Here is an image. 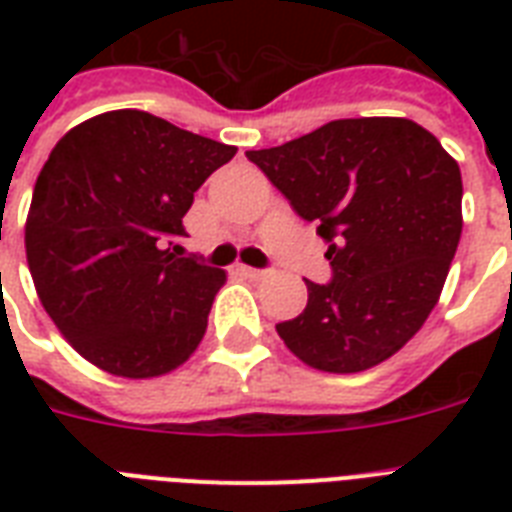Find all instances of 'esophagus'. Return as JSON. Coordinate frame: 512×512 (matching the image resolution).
Returning <instances> with one entry per match:
<instances>
[{"instance_id":"obj_1","label":"esophagus","mask_w":512,"mask_h":512,"mask_svg":"<svg viewBox=\"0 0 512 512\" xmlns=\"http://www.w3.org/2000/svg\"><path fill=\"white\" fill-rule=\"evenodd\" d=\"M239 271L244 273L247 279H252V281H263L265 276H268V271H263V268H247V265H241Z\"/></svg>"}]
</instances>
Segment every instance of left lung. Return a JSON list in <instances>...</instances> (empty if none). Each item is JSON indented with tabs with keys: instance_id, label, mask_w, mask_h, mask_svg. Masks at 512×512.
<instances>
[{
	"instance_id": "1",
	"label": "left lung",
	"mask_w": 512,
	"mask_h": 512,
	"mask_svg": "<svg viewBox=\"0 0 512 512\" xmlns=\"http://www.w3.org/2000/svg\"><path fill=\"white\" fill-rule=\"evenodd\" d=\"M327 241L332 279L276 332L321 372H364L412 340L436 308L462 233V175L425 127L396 116L337 119L247 151Z\"/></svg>"
}]
</instances>
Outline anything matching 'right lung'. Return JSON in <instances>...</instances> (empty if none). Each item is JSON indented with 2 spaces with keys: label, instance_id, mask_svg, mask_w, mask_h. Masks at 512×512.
Wrapping results in <instances>:
<instances>
[{
  "label": "right lung",
  "instance_id": "add662e5",
  "mask_svg": "<svg viewBox=\"0 0 512 512\" xmlns=\"http://www.w3.org/2000/svg\"><path fill=\"white\" fill-rule=\"evenodd\" d=\"M236 148L146 111L66 132L36 177L26 257L55 327L116 377L172 372L207 332L225 271L180 257L193 193Z\"/></svg>",
  "mask_w": 512,
  "mask_h": 512
}]
</instances>
